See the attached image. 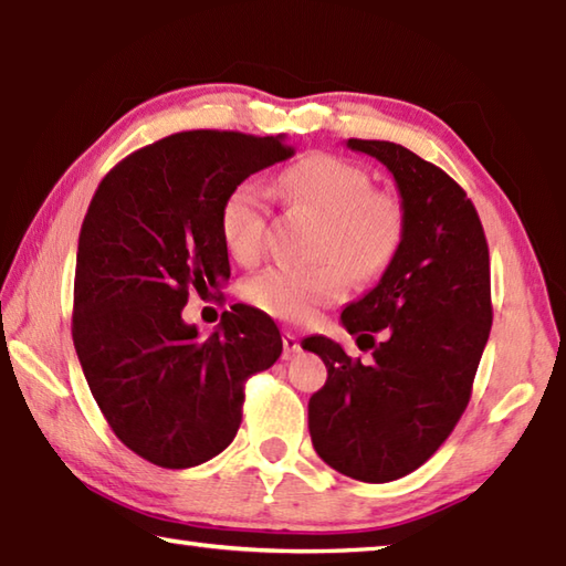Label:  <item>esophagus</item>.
Masks as SVG:
<instances>
[{
    "instance_id": "obj_1",
    "label": "esophagus",
    "mask_w": 566,
    "mask_h": 566,
    "mask_svg": "<svg viewBox=\"0 0 566 566\" xmlns=\"http://www.w3.org/2000/svg\"><path fill=\"white\" fill-rule=\"evenodd\" d=\"M282 344H284V357H286V359L294 357V354L302 349V347H300V337H296L294 332H284V334H282Z\"/></svg>"
}]
</instances>
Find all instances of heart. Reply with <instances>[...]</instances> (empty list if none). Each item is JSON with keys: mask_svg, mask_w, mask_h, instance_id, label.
Masks as SVG:
<instances>
[{"mask_svg": "<svg viewBox=\"0 0 566 566\" xmlns=\"http://www.w3.org/2000/svg\"><path fill=\"white\" fill-rule=\"evenodd\" d=\"M280 189L322 219L317 254L332 256L352 280H375L397 256L405 239V207L391 191L371 189L364 167L314 151L282 171ZM266 212V191L256 181L229 189L219 209V234L229 254L242 262L262 254ZM336 265L266 266L249 276L244 296L276 319L310 322L322 306L342 300L344 274Z\"/></svg>", "mask_w": 566, "mask_h": 566, "instance_id": "heart-1", "label": "heart"}]
</instances>
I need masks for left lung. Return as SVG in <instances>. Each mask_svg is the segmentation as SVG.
Wrapping results in <instances>:
<instances>
[{
	"instance_id": "1",
	"label": "left lung",
	"mask_w": 566,
	"mask_h": 566,
	"mask_svg": "<svg viewBox=\"0 0 566 566\" xmlns=\"http://www.w3.org/2000/svg\"><path fill=\"white\" fill-rule=\"evenodd\" d=\"M347 147L391 171L405 239L375 290L342 312L371 361L327 337L302 342L327 364L310 399V434L332 469L381 484L424 464L464 415L492 329L490 247L472 199L447 171L395 142Z\"/></svg>"
}]
</instances>
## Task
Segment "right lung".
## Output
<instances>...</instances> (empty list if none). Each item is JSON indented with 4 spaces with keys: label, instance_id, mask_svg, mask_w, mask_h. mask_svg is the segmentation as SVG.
Listing matches in <instances>:
<instances>
[{
    "label": "right lung",
    "instance_id": "obj_1",
    "mask_svg": "<svg viewBox=\"0 0 566 566\" xmlns=\"http://www.w3.org/2000/svg\"><path fill=\"white\" fill-rule=\"evenodd\" d=\"M292 155L282 134L179 132L122 159L94 191L76 247L72 339L112 432L151 464L197 467L232 444L244 381L280 359L270 314L234 304L202 339L181 310L229 280L219 234L229 189Z\"/></svg>",
    "mask_w": 566,
    "mask_h": 566
}]
</instances>
